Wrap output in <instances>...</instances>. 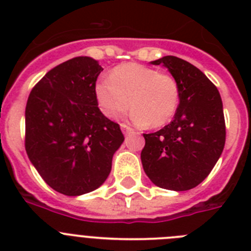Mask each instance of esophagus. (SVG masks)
<instances>
[{
    "label": "esophagus",
    "mask_w": 251,
    "mask_h": 251,
    "mask_svg": "<svg viewBox=\"0 0 251 251\" xmlns=\"http://www.w3.org/2000/svg\"><path fill=\"white\" fill-rule=\"evenodd\" d=\"M121 128H122V132L124 133V134H128L129 132H132V128L128 126V124H121Z\"/></svg>",
    "instance_id": "esophagus-1"
}]
</instances>
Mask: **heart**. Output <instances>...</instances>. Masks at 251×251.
Returning <instances> with one entry per match:
<instances>
[{
	"instance_id": "obj_1",
	"label": "heart",
	"mask_w": 251,
	"mask_h": 251,
	"mask_svg": "<svg viewBox=\"0 0 251 251\" xmlns=\"http://www.w3.org/2000/svg\"><path fill=\"white\" fill-rule=\"evenodd\" d=\"M98 105L108 118L133 109L136 123L159 128L172 121L179 104V86L172 75L157 69L127 63L95 84Z\"/></svg>"
}]
</instances>
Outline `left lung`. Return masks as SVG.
<instances>
[{"label": "left lung", "mask_w": 251, "mask_h": 251, "mask_svg": "<svg viewBox=\"0 0 251 251\" xmlns=\"http://www.w3.org/2000/svg\"><path fill=\"white\" fill-rule=\"evenodd\" d=\"M151 64H162L176 79L179 104L170 124L158 132L143 134V170L158 187L191 190L208 176L225 146L220 93L200 69L186 60L163 56Z\"/></svg>", "instance_id": "8db88e82"}]
</instances>
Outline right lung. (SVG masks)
<instances>
[{
  "label": "right lung",
  "instance_id": "right-lung-1",
  "mask_svg": "<svg viewBox=\"0 0 251 251\" xmlns=\"http://www.w3.org/2000/svg\"><path fill=\"white\" fill-rule=\"evenodd\" d=\"M100 72L89 56L68 60L46 73L26 104V153L44 181L66 196L103 185L124 141L119 124L98 108Z\"/></svg>",
  "mask_w": 251,
  "mask_h": 251
}]
</instances>
